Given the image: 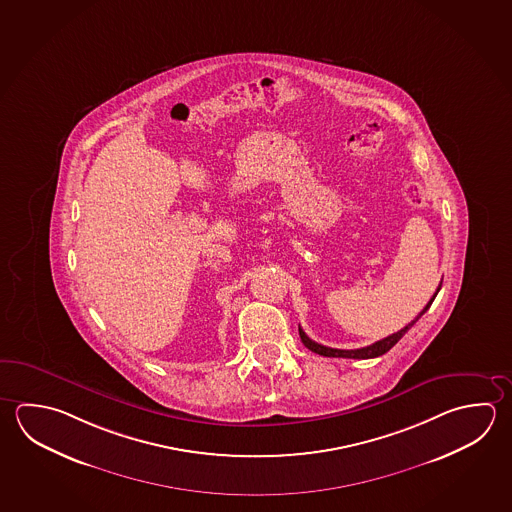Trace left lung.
<instances>
[{"instance_id":"obj_1","label":"left lung","mask_w":512,"mask_h":512,"mask_svg":"<svg viewBox=\"0 0 512 512\" xmlns=\"http://www.w3.org/2000/svg\"><path fill=\"white\" fill-rule=\"evenodd\" d=\"M440 287H442V281H440V285H438L437 292L433 294V298L429 299L428 305L424 307V310H422L419 316L415 317V319H413L409 325L404 326L402 330L395 332V334L384 337V339L377 341V343L370 344V346L357 348V350H339V348H328V346H323V344L312 341V339H310V337H308V335L303 332V328H301V326H299V337H301V341H303V344L307 346L308 350H312L314 354L323 355V357H344V359H373V357H379V355L386 354L390 348H393L395 344L399 343L400 337L406 334L409 328L415 325V323L419 321L420 317L424 316V314L428 312V308L431 307V303H433L435 298H437L438 290H440Z\"/></svg>"}]
</instances>
